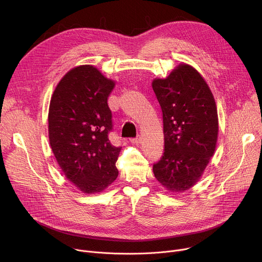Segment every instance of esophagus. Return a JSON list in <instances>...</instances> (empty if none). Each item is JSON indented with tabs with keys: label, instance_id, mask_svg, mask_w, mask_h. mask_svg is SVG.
I'll use <instances>...</instances> for the list:
<instances>
[{
	"label": "esophagus",
	"instance_id": "1",
	"mask_svg": "<svg viewBox=\"0 0 262 262\" xmlns=\"http://www.w3.org/2000/svg\"><path fill=\"white\" fill-rule=\"evenodd\" d=\"M140 141H141V137H140V136H137L136 138L132 139V142H133L134 144H139V143H140Z\"/></svg>",
	"mask_w": 262,
	"mask_h": 262
}]
</instances>
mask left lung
I'll use <instances>...</instances> for the list:
<instances>
[{
    "mask_svg": "<svg viewBox=\"0 0 262 262\" xmlns=\"http://www.w3.org/2000/svg\"><path fill=\"white\" fill-rule=\"evenodd\" d=\"M152 90L163 114L164 152L154 164L156 179L169 191L192 187L215 150L217 110L213 95L198 71L180 64Z\"/></svg>",
    "mask_w": 262,
    "mask_h": 262,
    "instance_id": "8db88e82",
    "label": "left lung"
}]
</instances>
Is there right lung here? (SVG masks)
I'll list each match as a JSON object with an SVG mask.
<instances>
[{"label": "right lung", "instance_id": "right-lung-1", "mask_svg": "<svg viewBox=\"0 0 262 262\" xmlns=\"http://www.w3.org/2000/svg\"><path fill=\"white\" fill-rule=\"evenodd\" d=\"M115 82L93 66L74 68L57 84L49 108V140L67 179L84 193L101 192L118 177L121 150L108 140L107 104Z\"/></svg>", "mask_w": 262, "mask_h": 262}]
</instances>
